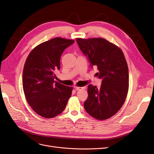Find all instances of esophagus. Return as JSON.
<instances>
[{
    "label": "esophagus",
    "instance_id": "1",
    "mask_svg": "<svg viewBox=\"0 0 154 154\" xmlns=\"http://www.w3.org/2000/svg\"><path fill=\"white\" fill-rule=\"evenodd\" d=\"M76 90L79 91V90H82V89H85V87H75Z\"/></svg>",
    "mask_w": 154,
    "mask_h": 154
}]
</instances>
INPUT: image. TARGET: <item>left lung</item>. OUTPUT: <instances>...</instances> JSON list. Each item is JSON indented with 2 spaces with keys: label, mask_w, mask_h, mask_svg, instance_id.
Segmentation results:
<instances>
[{
  "label": "left lung",
  "mask_w": 154,
  "mask_h": 154,
  "mask_svg": "<svg viewBox=\"0 0 154 154\" xmlns=\"http://www.w3.org/2000/svg\"><path fill=\"white\" fill-rule=\"evenodd\" d=\"M76 42L91 66H97V76L102 80L100 88L88 85L84 108L96 119H109L122 108L128 94V68L124 54L117 45L103 38H78Z\"/></svg>",
  "instance_id": "obj_1"
}]
</instances>
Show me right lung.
<instances>
[{
  "label": "right lung",
  "mask_w": 154,
  "mask_h": 154,
  "mask_svg": "<svg viewBox=\"0 0 154 154\" xmlns=\"http://www.w3.org/2000/svg\"><path fill=\"white\" fill-rule=\"evenodd\" d=\"M74 40L57 37L37 46L27 57L22 74L23 90L27 103L35 112L53 118L66 109L72 87L55 82L63 51Z\"/></svg>",
  "instance_id": "right-lung-1"
}]
</instances>
